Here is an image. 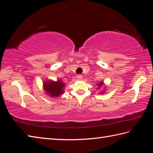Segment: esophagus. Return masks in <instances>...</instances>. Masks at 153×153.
Here are the masks:
<instances>
[{
	"mask_svg": "<svg viewBox=\"0 0 153 153\" xmlns=\"http://www.w3.org/2000/svg\"><path fill=\"white\" fill-rule=\"evenodd\" d=\"M82 75H81V74H79V75H77V79H79V80H81V79H82Z\"/></svg>",
	"mask_w": 153,
	"mask_h": 153,
	"instance_id": "esophagus-1",
	"label": "esophagus"
}]
</instances>
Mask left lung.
<instances>
[{
    "label": "left lung",
    "instance_id": "left-lung-1",
    "mask_svg": "<svg viewBox=\"0 0 153 153\" xmlns=\"http://www.w3.org/2000/svg\"><path fill=\"white\" fill-rule=\"evenodd\" d=\"M103 85V82H101L100 83H98V86L100 87V88H101V85Z\"/></svg>",
    "mask_w": 153,
    "mask_h": 153
}]
</instances>
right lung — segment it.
<instances>
[{
  "label": "right lung",
  "instance_id": "add662e5",
  "mask_svg": "<svg viewBox=\"0 0 153 153\" xmlns=\"http://www.w3.org/2000/svg\"><path fill=\"white\" fill-rule=\"evenodd\" d=\"M64 83L61 80H58V82L53 81H46L44 83V89L46 90L50 96L55 97H59L64 93Z\"/></svg>",
  "mask_w": 153,
  "mask_h": 153
}]
</instances>
